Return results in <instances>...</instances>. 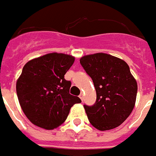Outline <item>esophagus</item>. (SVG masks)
Instances as JSON below:
<instances>
[{
    "label": "esophagus",
    "mask_w": 156,
    "mask_h": 156,
    "mask_svg": "<svg viewBox=\"0 0 156 156\" xmlns=\"http://www.w3.org/2000/svg\"><path fill=\"white\" fill-rule=\"evenodd\" d=\"M79 98H81L82 101L83 100V93H81V94H80V95H79Z\"/></svg>",
    "instance_id": "obj_1"
}]
</instances>
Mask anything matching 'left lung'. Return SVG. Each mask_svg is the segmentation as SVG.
<instances>
[{
  "label": "left lung",
  "instance_id": "1",
  "mask_svg": "<svg viewBox=\"0 0 156 156\" xmlns=\"http://www.w3.org/2000/svg\"><path fill=\"white\" fill-rule=\"evenodd\" d=\"M80 63L91 77L97 94L94 105H83L89 122L102 131L119 126L131 114L137 95V82L129 65L103 52L83 56Z\"/></svg>",
  "mask_w": 156,
  "mask_h": 156
}]
</instances>
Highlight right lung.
<instances>
[{
	"label": "right lung",
	"mask_w": 156,
	"mask_h": 156,
	"mask_svg": "<svg viewBox=\"0 0 156 156\" xmlns=\"http://www.w3.org/2000/svg\"><path fill=\"white\" fill-rule=\"evenodd\" d=\"M71 55L52 52L27 62L16 81L22 111L32 124L45 129L60 126L70 108L81 103L69 94L71 82L65 73L74 62Z\"/></svg>",
	"instance_id": "obj_1"
}]
</instances>
